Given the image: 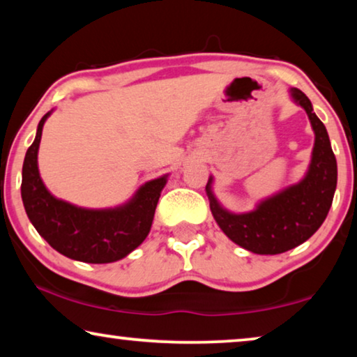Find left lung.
Returning <instances> with one entry per match:
<instances>
[{"label":"left lung","instance_id":"left-lung-1","mask_svg":"<svg viewBox=\"0 0 357 357\" xmlns=\"http://www.w3.org/2000/svg\"><path fill=\"white\" fill-rule=\"evenodd\" d=\"M289 93L290 99L305 109L314 131V147L305 176L243 213L221 205L213 192V176L205 188L211 215L221 231L238 247L257 255H279L306 242L327 218L337 189V158L326 126L305 93L298 88H290Z\"/></svg>","mask_w":357,"mask_h":357}]
</instances>
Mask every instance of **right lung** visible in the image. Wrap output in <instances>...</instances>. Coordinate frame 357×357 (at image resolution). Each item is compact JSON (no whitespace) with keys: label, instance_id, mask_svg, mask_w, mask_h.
<instances>
[{"label":"right lung","instance_id":"1","mask_svg":"<svg viewBox=\"0 0 357 357\" xmlns=\"http://www.w3.org/2000/svg\"><path fill=\"white\" fill-rule=\"evenodd\" d=\"M52 112L54 109L40 120L33 144L24 158L20 192L26 216L63 257L91 264L119 261L146 241L169 174L147 181L130 200L110 208H84L57 199L47 190L38 169L43 126Z\"/></svg>","mask_w":357,"mask_h":357}]
</instances>
